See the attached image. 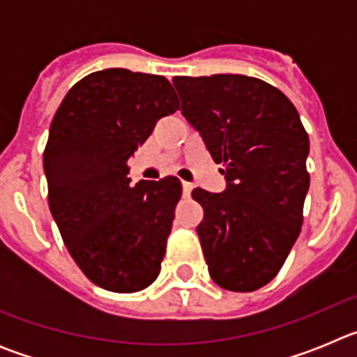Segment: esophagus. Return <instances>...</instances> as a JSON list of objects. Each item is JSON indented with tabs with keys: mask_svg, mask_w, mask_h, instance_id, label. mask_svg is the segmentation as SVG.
<instances>
[{
	"mask_svg": "<svg viewBox=\"0 0 357 357\" xmlns=\"http://www.w3.org/2000/svg\"><path fill=\"white\" fill-rule=\"evenodd\" d=\"M182 189H184V195L188 197V195H191V191H193V184H191V182H182Z\"/></svg>",
	"mask_w": 357,
	"mask_h": 357,
	"instance_id": "obj_1",
	"label": "esophagus"
}]
</instances>
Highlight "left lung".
I'll return each mask as SVG.
<instances>
[{
	"mask_svg": "<svg viewBox=\"0 0 357 357\" xmlns=\"http://www.w3.org/2000/svg\"><path fill=\"white\" fill-rule=\"evenodd\" d=\"M182 114L225 175L223 193L193 189L209 273L229 291H255L284 264L301 234L309 137L277 87L245 75L175 77Z\"/></svg>",
	"mask_w": 357,
	"mask_h": 357,
	"instance_id": "8db88e82",
	"label": "left lung"
}]
</instances>
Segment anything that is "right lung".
I'll use <instances>...</instances> for the list:
<instances>
[{
	"instance_id": "obj_1",
	"label": "right lung",
	"mask_w": 357,
	"mask_h": 357,
	"mask_svg": "<svg viewBox=\"0 0 357 357\" xmlns=\"http://www.w3.org/2000/svg\"><path fill=\"white\" fill-rule=\"evenodd\" d=\"M178 98L159 75L112 68L73 85L44 148L50 211L64 245L94 284L148 288L160 272L182 184L176 176L132 188L128 159Z\"/></svg>"
}]
</instances>
